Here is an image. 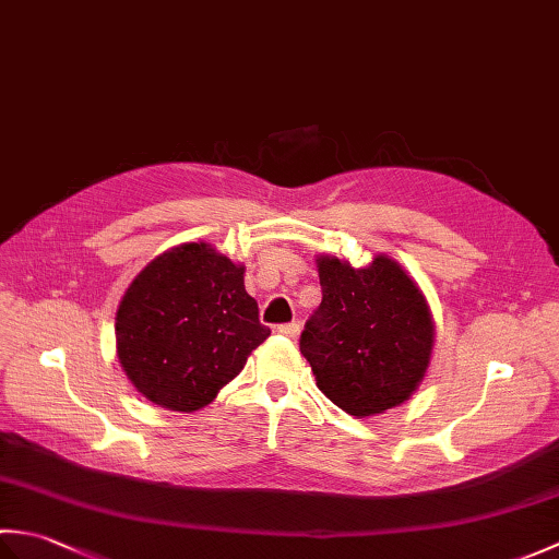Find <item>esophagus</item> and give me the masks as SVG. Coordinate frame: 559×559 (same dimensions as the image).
Wrapping results in <instances>:
<instances>
[{
	"mask_svg": "<svg viewBox=\"0 0 559 559\" xmlns=\"http://www.w3.org/2000/svg\"><path fill=\"white\" fill-rule=\"evenodd\" d=\"M276 331H278L281 336H286V338H298V334H300V324H298V322H293V324H281Z\"/></svg>",
	"mask_w": 559,
	"mask_h": 559,
	"instance_id": "1",
	"label": "esophagus"
}]
</instances>
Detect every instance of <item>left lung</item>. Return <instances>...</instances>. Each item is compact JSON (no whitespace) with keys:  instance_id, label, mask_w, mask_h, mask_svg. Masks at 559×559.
<instances>
[{"instance_id":"left-lung-1","label":"left lung","mask_w":559,"mask_h":559,"mask_svg":"<svg viewBox=\"0 0 559 559\" xmlns=\"http://www.w3.org/2000/svg\"><path fill=\"white\" fill-rule=\"evenodd\" d=\"M322 305L305 322L300 353L317 386L350 415H374L406 401L432 353V317L396 261L377 257L353 269L322 257Z\"/></svg>"}]
</instances>
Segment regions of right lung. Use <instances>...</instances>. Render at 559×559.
Wrapping results in <instances>:
<instances>
[{
    "label": "right lung",
    "mask_w": 559,
    "mask_h": 559,
    "mask_svg": "<svg viewBox=\"0 0 559 559\" xmlns=\"http://www.w3.org/2000/svg\"><path fill=\"white\" fill-rule=\"evenodd\" d=\"M242 273L206 242H187L132 281L117 310V355L148 401L204 408L269 338Z\"/></svg>",
    "instance_id": "add662e5"
}]
</instances>
